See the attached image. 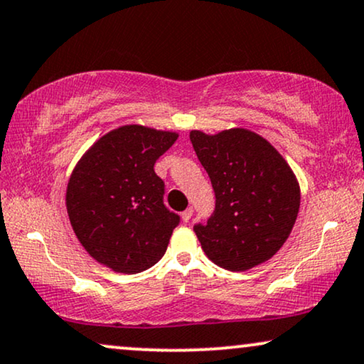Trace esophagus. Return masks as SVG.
I'll list each match as a JSON object with an SVG mask.
<instances>
[{
	"label": "esophagus",
	"instance_id": "1",
	"mask_svg": "<svg viewBox=\"0 0 364 364\" xmlns=\"http://www.w3.org/2000/svg\"><path fill=\"white\" fill-rule=\"evenodd\" d=\"M192 215H193V208H191V207H188L187 208V210H183L182 212V220L183 222H188V220H191V218H192Z\"/></svg>",
	"mask_w": 364,
	"mask_h": 364
}]
</instances>
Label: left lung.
Wrapping results in <instances>:
<instances>
[{"label": "left lung", "instance_id": "1", "mask_svg": "<svg viewBox=\"0 0 364 364\" xmlns=\"http://www.w3.org/2000/svg\"><path fill=\"white\" fill-rule=\"evenodd\" d=\"M198 161L210 177L215 210L193 232L215 265L245 272L270 260L290 237L300 210V183L267 139L248 129L191 131Z\"/></svg>", "mask_w": 364, "mask_h": 364}]
</instances>
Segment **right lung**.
I'll return each mask as SVG.
<instances>
[{
  "label": "right lung",
  "instance_id": "obj_1",
  "mask_svg": "<svg viewBox=\"0 0 364 364\" xmlns=\"http://www.w3.org/2000/svg\"><path fill=\"white\" fill-rule=\"evenodd\" d=\"M178 134L127 124L99 137L69 177L66 208L89 255L116 273H139L167 250L177 213L164 205L154 164Z\"/></svg>",
  "mask_w": 364,
  "mask_h": 364
}]
</instances>
